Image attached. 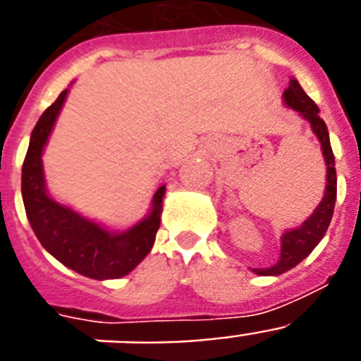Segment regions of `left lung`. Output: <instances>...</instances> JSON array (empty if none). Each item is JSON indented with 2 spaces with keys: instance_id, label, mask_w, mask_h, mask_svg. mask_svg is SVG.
<instances>
[{
  "instance_id": "1",
  "label": "left lung",
  "mask_w": 361,
  "mask_h": 361,
  "mask_svg": "<svg viewBox=\"0 0 361 361\" xmlns=\"http://www.w3.org/2000/svg\"><path fill=\"white\" fill-rule=\"evenodd\" d=\"M283 99L286 103L296 111H300L304 119L311 123L312 132L317 133L318 141L322 142V152H324L325 164H327V186H325V195L322 202L318 204V208L314 209L311 216L305 220L300 228L293 229V231L283 233L282 237V255L280 260L273 267H266V269H253L257 275H282L296 264H300L317 247L318 242L324 238L325 231L329 228L331 219H333L334 212V200H336V168H334V155L333 148L329 142V132L325 126L324 119L318 116V106L314 104L311 97L304 92V88L300 86L296 79H291L288 90L283 92Z\"/></svg>"
}]
</instances>
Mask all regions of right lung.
<instances>
[{"label":"right lung","instance_id":"add662e5","mask_svg":"<svg viewBox=\"0 0 361 361\" xmlns=\"http://www.w3.org/2000/svg\"><path fill=\"white\" fill-rule=\"evenodd\" d=\"M66 94L68 90L59 94L32 130L30 145L21 170L25 212L41 245L59 262L95 280L119 279L128 275L152 250L161 226L164 186L159 188L153 195L152 215L121 235L106 231L50 199L44 190L41 153L52 132L57 114L65 103Z\"/></svg>","mask_w":361,"mask_h":361}]
</instances>
